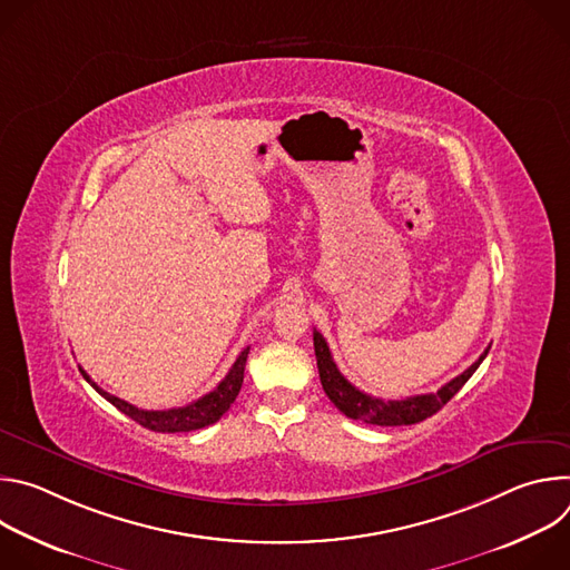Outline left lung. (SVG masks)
<instances>
[{
  "instance_id": "8db88e82",
  "label": "left lung",
  "mask_w": 570,
  "mask_h": 570,
  "mask_svg": "<svg viewBox=\"0 0 570 570\" xmlns=\"http://www.w3.org/2000/svg\"><path fill=\"white\" fill-rule=\"evenodd\" d=\"M313 347H315L322 390L327 392V396L332 399V403L343 415H347L350 420L374 424V426H411V424L424 422L426 417L435 415L442 405H446L451 401V396L471 379V374L484 361V356H487V352H490L492 345L480 354V358L473 365H469L460 376H455L453 381L442 385L438 392L417 394V396H409V399H396V401H383L379 396L365 394L358 387H354L341 374L338 365L334 363L327 341H324L322 334L315 330H313Z\"/></svg>"
}]
</instances>
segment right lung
I'll return each mask as SVG.
<instances>
[{
	"label": "right lung",
	"instance_id": "right-lung-1",
	"mask_svg": "<svg viewBox=\"0 0 570 570\" xmlns=\"http://www.w3.org/2000/svg\"><path fill=\"white\" fill-rule=\"evenodd\" d=\"M248 352L250 347L243 350L238 354V358L234 361L232 370L227 372V376L205 396H200L198 401L194 403H187L183 405V409H169V411H144V409H137V405L101 390L88 374L83 367H78L80 374H83V379L104 396L108 399L115 409H119L124 415H128L130 420H135L137 424H141L144 429L148 431H155V433H189V431H198V429H205L214 422H218L227 411L229 405L234 403L240 385H243V370H246V361H248Z\"/></svg>",
	"mask_w": 570,
	"mask_h": 570
}]
</instances>
